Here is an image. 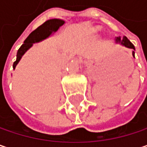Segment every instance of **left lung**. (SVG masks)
<instances>
[{"mask_svg": "<svg viewBox=\"0 0 147 147\" xmlns=\"http://www.w3.org/2000/svg\"><path fill=\"white\" fill-rule=\"evenodd\" d=\"M115 42H116V43H119V44L123 45V46H124L125 47H128V48L132 49V55L133 57H134V51H135L134 46L130 42V41H129L126 36H123V38H121V36H117V37H115Z\"/></svg>", "mask_w": 147, "mask_h": 147, "instance_id": "obj_1", "label": "left lung"}]
</instances>
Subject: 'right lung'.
Segmentation results:
<instances>
[{
  "mask_svg": "<svg viewBox=\"0 0 147 147\" xmlns=\"http://www.w3.org/2000/svg\"><path fill=\"white\" fill-rule=\"evenodd\" d=\"M65 22L63 19H59V18L48 19L45 23H43L42 25H40L36 30L32 31L29 35V36L25 39V41L24 42V44L22 45L19 47V49L18 50L17 59H16V61L13 63V70L16 68L17 65L20 61V59H22L23 55L33 46L34 43L40 42L45 39L48 38L50 36H52L53 34L57 32L58 30L62 25L65 24Z\"/></svg>",
  "mask_w": 147,
  "mask_h": 147,
  "instance_id": "add662e5",
  "label": "right lung"
}]
</instances>
